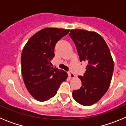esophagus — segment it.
Returning <instances> with one entry per match:
<instances>
[{"label":"esophagus","mask_w":126,"mask_h":126,"mask_svg":"<svg viewBox=\"0 0 126 126\" xmlns=\"http://www.w3.org/2000/svg\"><path fill=\"white\" fill-rule=\"evenodd\" d=\"M68 75H69V76L70 78H71V79H73L75 78V75H74V74L73 73V72H72V71H69Z\"/></svg>","instance_id":"1"}]
</instances>
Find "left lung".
Wrapping results in <instances>:
<instances>
[{"label":"left lung","mask_w":126,"mask_h":126,"mask_svg":"<svg viewBox=\"0 0 126 126\" xmlns=\"http://www.w3.org/2000/svg\"><path fill=\"white\" fill-rule=\"evenodd\" d=\"M69 35L75 43L80 61L88 62L84 76H78L82 86L73 91V96L79 104L90 106L107 92L113 74V59L104 39L96 32L76 29Z\"/></svg>","instance_id":"left-lung-1"}]
</instances>
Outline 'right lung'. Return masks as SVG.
Listing matches in <instances>:
<instances>
[{
  "mask_svg": "<svg viewBox=\"0 0 126 126\" xmlns=\"http://www.w3.org/2000/svg\"><path fill=\"white\" fill-rule=\"evenodd\" d=\"M70 30L45 28L29 39L23 49L21 59V73L30 94L40 102L49 100L56 94L67 73L52 67L54 48Z\"/></svg>",
  "mask_w": 126,
  "mask_h": 126,
  "instance_id": "add662e5",
  "label": "right lung"
}]
</instances>
